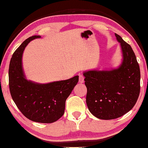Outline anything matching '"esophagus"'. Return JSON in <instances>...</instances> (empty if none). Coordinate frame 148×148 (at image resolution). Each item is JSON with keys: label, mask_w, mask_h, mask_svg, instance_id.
<instances>
[{"label": "esophagus", "mask_w": 148, "mask_h": 148, "mask_svg": "<svg viewBox=\"0 0 148 148\" xmlns=\"http://www.w3.org/2000/svg\"><path fill=\"white\" fill-rule=\"evenodd\" d=\"M84 76H83V75H82V74H80L79 76V82L80 84H82V83H84Z\"/></svg>", "instance_id": "obj_1"}]
</instances>
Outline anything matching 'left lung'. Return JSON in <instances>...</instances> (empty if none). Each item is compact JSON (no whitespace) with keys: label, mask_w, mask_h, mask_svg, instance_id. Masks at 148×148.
I'll use <instances>...</instances> for the list:
<instances>
[{"label":"left lung","mask_w":148,"mask_h":148,"mask_svg":"<svg viewBox=\"0 0 148 148\" xmlns=\"http://www.w3.org/2000/svg\"><path fill=\"white\" fill-rule=\"evenodd\" d=\"M123 53L122 64L108 71L85 72L86 103L90 112L101 119L123 116L136 104L140 91V71L131 46L115 33Z\"/></svg>","instance_id":"obj_1"}]
</instances>
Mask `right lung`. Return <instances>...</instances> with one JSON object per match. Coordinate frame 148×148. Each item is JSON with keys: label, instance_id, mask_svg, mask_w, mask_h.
Wrapping results in <instances>:
<instances>
[{"label": "right lung", "instance_id": "right-lung-1", "mask_svg": "<svg viewBox=\"0 0 148 148\" xmlns=\"http://www.w3.org/2000/svg\"><path fill=\"white\" fill-rule=\"evenodd\" d=\"M26 39L12 55L9 65V88L15 104L27 118L32 121L51 123L64 113L65 102L78 82V76L47 84H35L25 78L22 69V54L32 40Z\"/></svg>", "mask_w": 148, "mask_h": 148}]
</instances>
